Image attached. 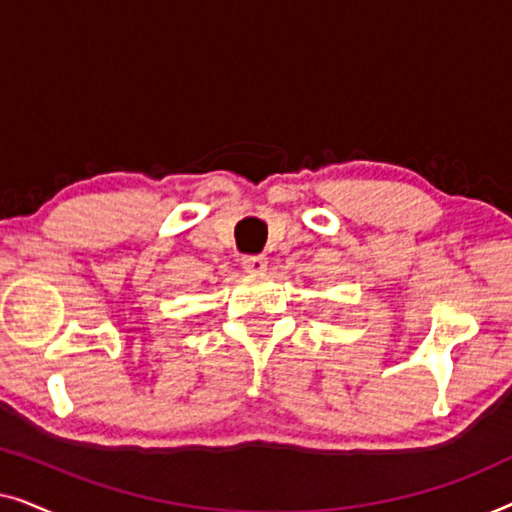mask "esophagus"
I'll return each instance as SVG.
<instances>
[{
	"instance_id": "34e87169",
	"label": "esophagus",
	"mask_w": 512,
	"mask_h": 512,
	"mask_svg": "<svg viewBox=\"0 0 512 512\" xmlns=\"http://www.w3.org/2000/svg\"><path fill=\"white\" fill-rule=\"evenodd\" d=\"M242 268L249 272V275H263L268 270V261L263 256H244L242 258Z\"/></svg>"
}]
</instances>
